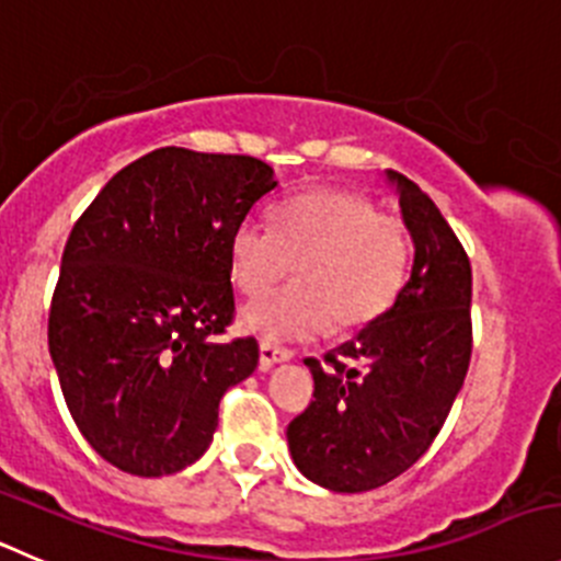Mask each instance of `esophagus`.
Returning a JSON list of instances; mask_svg holds the SVG:
<instances>
[{"mask_svg": "<svg viewBox=\"0 0 561 561\" xmlns=\"http://www.w3.org/2000/svg\"><path fill=\"white\" fill-rule=\"evenodd\" d=\"M286 360H291V352L284 350V346L270 344V341H264V344L259 346V366H261V371H270L272 366L286 364Z\"/></svg>", "mask_w": 561, "mask_h": 561, "instance_id": "esophagus-1", "label": "esophagus"}]
</instances>
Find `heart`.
I'll return each instance as SVG.
<instances>
[{
  "instance_id": "1",
  "label": "heart",
  "mask_w": 561,
  "mask_h": 561,
  "mask_svg": "<svg viewBox=\"0 0 561 561\" xmlns=\"http://www.w3.org/2000/svg\"><path fill=\"white\" fill-rule=\"evenodd\" d=\"M231 277L259 297L297 261V284L242 311V328L264 341H302L330 328L352 333L380 319L410 270L408 228L352 190H311L272 211V228L242 220L231 233Z\"/></svg>"
}]
</instances>
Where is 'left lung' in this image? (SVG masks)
Returning a JSON list of instances; mask_svg holds the SVG:
<instances>
[{
    "mask_svg": "<svg viewBox=\"0 0 561 561\" xmlns=\"http://www.w3.org/2000/svg\"><path fill=\"white\" fill-rule=\"evenodd\" d=\"M413 239V270L393 306L306 366L313 402L286 430L302 477L335 493L397 479L432 446L471 364V261L449 222L388 170Z\"/></svg>",
    "mask_w": 561,
    "mask_h": 561,
    "instance_id": "1",
    "label": "left lung"
}]
</instances>
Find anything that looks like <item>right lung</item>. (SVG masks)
Masks as SVG:
<instances>
[{
	"label": "right lung",
	"instance_id": "add662e5",
	"mask_svg": "<svg viewBox=\"0 0 561 561\" xmlns=\"http://www.w3.org/2000/svg\"><path fill=\"white\" fill-rule=\"evenodd\" d=\"M277 186L239 153L157 148L112 175L62 250L49 352L90 446L135 477L209 449L222 393L259 366L233 319L231 233Z\"/></svg>",
	"mask_w": 561,
	"mask_h": 561
}]
</instances>
